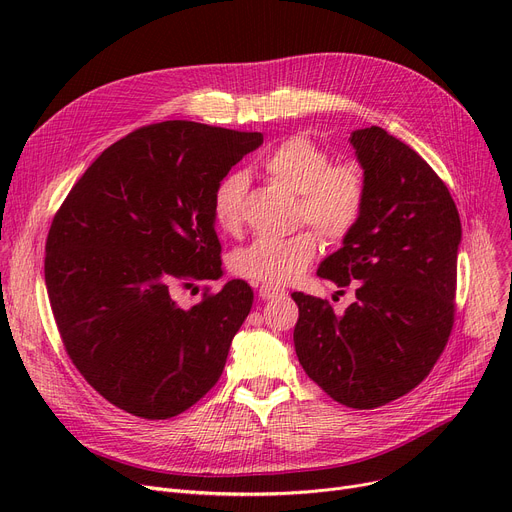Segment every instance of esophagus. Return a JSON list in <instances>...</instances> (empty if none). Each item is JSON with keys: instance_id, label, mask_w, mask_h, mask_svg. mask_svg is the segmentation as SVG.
<instances>
[{"instance_id": "obj_1", "label": "esophagus", "mask_w": 512, "mask_h": 512, "mask_svg": "<svg viewBox=\"0 0 512 512\" xmlns=\"http://www.w3.org/2000/svg\"><path fill=\"white\" fill-rule=\"evenodd\" d=\"M259 297L263 301H274L280 297H286L284 288H276V286H259Z\"/></svg>"}]
</instances>
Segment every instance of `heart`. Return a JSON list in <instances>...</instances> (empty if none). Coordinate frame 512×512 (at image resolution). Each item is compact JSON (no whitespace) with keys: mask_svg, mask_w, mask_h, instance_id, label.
Wrapping results in <instances>:
<instances>
[{"mask_svg":"<svg viewBox=\"0 0 512 512\" xmlns=\"http://www.w3.org/2000/svg\"><path fill=\"white\" fill-rule=\"evenodd\" d=\"M265 176L299 197L294 220L313 224L330 242L351 236L367 207V178L357 164H332L324 147L309 137H290L261 161ZM247 174H224L211 193L213 220L224 232L236 234L245 220ZM319 251V236L303 228L284 238L259 236L232 253L230 267L255 284L284 286L299 280Z\"/></svg>","mask_w":512,"mask_h":512,"instance_id":"b5f03b06","label":"heart"}]
</instances>
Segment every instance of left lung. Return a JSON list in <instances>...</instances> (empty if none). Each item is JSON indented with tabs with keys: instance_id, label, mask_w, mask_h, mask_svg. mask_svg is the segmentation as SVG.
I'll list each match as a JSON object with an SVG mask.
<instances>
[{
	"instance_id": "left-lung-1",
	"label": "left lung",
	"mask_w": 512,
	"mask_h": 512,
	"mask_svg": "<svg viewBox=\"0 0 512 512\" xmlns=\"http://www.w3.org/2000/svg\"><path fill=\"white\" fill-rule=\"evenodd\" d=\"M367 207L317 276L353 286L355 303L294 292V348L309 378L351 409H375L419 386L454 324L461 218L442 178L380 126L351 134ZM344 292V290H340Z\"/></svg>"
}]
</instances>
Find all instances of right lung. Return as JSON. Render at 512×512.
Listing matches in <instances>:
<instances>
[{
	"instance_id": "obj_1",
	"label": "right lung",
	"mask_w": 512,
	"mask_h": 512,
	"mask_svg": "<svg viewBox=\"0 0 512 512\" xmlns=\"http://www.w3.org/2000/svg\"><path fill=\"white\" fill-rule=\"evenodd\" d=\"M263 143L186 120L107 147L51 222L45 284L64 348L114 407L143 419L191 409L220 380L253 290L230 280L191 309L174 294L222 276L211 193Z\"/></svg>"
}]
</instances>
